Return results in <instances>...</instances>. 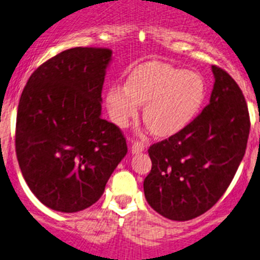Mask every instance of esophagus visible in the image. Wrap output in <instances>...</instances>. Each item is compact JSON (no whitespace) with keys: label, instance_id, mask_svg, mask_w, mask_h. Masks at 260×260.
Returning a JSON list of instances; mask_svg holds the SVG:
<instances>
[{"label":"esophagus","instance_id":"esophagus-1","mask_svg":"<svg viewBox=\"0 0 260 260\" xmlns=\"http://www.w3.org/2000/svg\"><path fill=\"white\" fill-rule=\"evenodd\" d=\"M146 143L143 142H134L133 143L132 146V152L134 154H138V153H142V152H144V149H146Z\"/></svg>","mask_w":260,"mask_h":260}]
</instances>
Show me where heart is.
<instances>
[{
    "label": "heart",
    "mask_w": 260,
    "mask_h": 260,
    "mask_svg": "<svg viewBox=\"0 0 260 260\" xmlns=\"http://www.w3.org/2000/svg\"><path fill=\"white\" fill-rule=\"evenodd\" d=\"M205 98L206 83L200 73L148 61L128 71L125 85L109 86L106 104L111 120L120 127L137 118L139 104H144L147 126L158 137H169L194 120Z\"/></svg>",
    "instance_id": "heart-1"
}]
</instances>
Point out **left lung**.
I'll return each instance as SVG.
<instances>
[{
  "mask_svg": "<svg viewBox=\"0 0 260 260\" xmlns=\"http://www.w3.org/2000/svg\"><path fill=\"white\" fill-rule=\"evenodd\" d=\"M214 87L209 106L189 125L149 147L151 173L144 196L154 211L184 222L211 209L239 169L250 132L246 101L236 81L211 67Z\"/></svg>",
  "mask_w": 260,
  "mask_h": 260,
  "instance_id": "obj_1",
  "label": "left lung"
}]
</instances>
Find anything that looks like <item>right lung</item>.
Here are the masks:
<instances>
[{
	"mask_svg": "<svg viewBox=\"0 0 260 260\" xmlns=\"http://www.w3.org/2000/svg\"><path fill=\"white\" fill-rule=\"evenodd\" d=\"M112 50L73 47L40 66L16 114L21 174L47 208L77 213L101 199L127 153L126 139L102 118V89Z\"/></svg>",
	"mask_w": 260,
	"mask_h": 260,
	"instance_id": "right-lung-1",
	"label": "right lung"
}]
</instances>
